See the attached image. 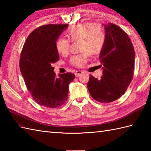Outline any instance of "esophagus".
Here are the masks:
<instances>
[{
  "label": "esophagus",
  "instance_id": "34e87169",
  "mask_svg": "<svg viewBox=\"0 0 151 151\" xmlns=\"http://www.w3.org/2000/svg\"><path fill=\"white\" fill-rule=\"evenodd\" d=\"M82 73H83V72L82 71V70H76V73H75V75L76 77H78V76H79L81 75H82Z\"/></svg>",
  "mask_w": 151,
  "mask_h": 151
}]
</instances>
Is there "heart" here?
I'll return each instance as SVG.
<instances>
[{
    "instance_id": "b5f03b06",
    "label": "heart",
    "mask_w": 151,
    "mask_h": 151,
    "mask_svg": "<svg viewBox=\"0 0 151 151\" xmlns=\"http://www.w3.org/2000/svg\"><path fill=\"white\" fill-rule=\"evenodd\" d=\"M69 36L73 41H81V51L83 53L74 55L70 62L76 67H82L87 62L89 54L97 55L101 52L105 43V36L101 28L91 23L74 25L69 30ZM70 41L60 37L56 42V49L59 54L65 56L69 52Z\"/></svg>"
}]
</instances>
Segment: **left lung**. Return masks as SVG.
Here are the masks:
<instances>
[{
  "instance_id": "left-lung-1",
  "label": "left lung",
  "mask_w": 151,
  "mask_h": 151,
  "mask_svg": "<svg viewBox=\"0 0 151 151\" xmlns=\"http://www.w3.org/2000/svg\"><path fill=\"white\" fill-rule=\"evenodd\" d=\"M102 25L105 43L99 60L103 75L99 79L89 75L87 86L93 99L109 103L120 98L131 82L135 52L130 37L121 28L111 22Z\"/></svg>"
}]
</instances>
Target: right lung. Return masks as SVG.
I'll return each instance as SVG.
<instances>
[{
	"instance_id": "1",
	"label": "right lung",
	"mask_w": 151,
	"mask_h": 151,
	"mask_svg": "<svg viewBox=\"0 0 151 151\" xmlns=\"http://www.w3.org/2000/svg\"><path fill=\"white\" fill-rule=\"evenodd\" d=\"M68 24H46L36 28L25 41L19 67L27 89L37 104L56 108L68 98L71 73L56 77L52 64L60 59L56 42Z\"/></svg>"
}]
</instances>
